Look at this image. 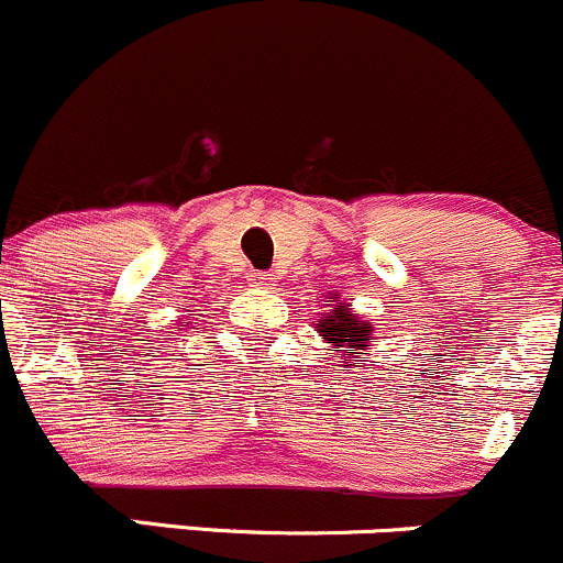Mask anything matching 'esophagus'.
Here are the masks:
<instances>
[{"instance_id":"esophagus-1","label":"esophagus","mask_w":563,"mask_h":563,"mask_svg":"<svg viewBox=\"0 0 563 563\" xmlns=\"http://www.w3.org/2000/svg\"><path fill=\"white\" fill-rule=\"evenodd\" d=\"M251 283L258 288H269L272 283H275V277H272L269 272H251Z\"/></svg>"}]
</instances>
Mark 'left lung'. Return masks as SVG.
Segmentation results:
<instances>
[{
    "label": "left lung",
    "instance_id": "obj_1",
    "mask_svg": "<svg viewBox=\"0 0 563 563\" xmlns=\"http://www.w3.org/2000/svg\"><path fill=\"white\" fill-rule=\"evenodd\" d=\"M316 331L327 342H334V347H353V351H366L369 347L372 327L358 321V316L345 301H336L331 312H323V318H318ZM342 356H345V366H353L351 351H345Z\"/></svg>",
    "mask_w": 563,
    "mask_h": 563
}]
</instances>
